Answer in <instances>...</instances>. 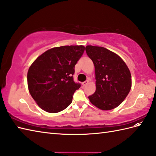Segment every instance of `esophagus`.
<instances>
[{"instance_id":"1","label":"esophagus","mask_w":156,"mask_h":156,"mask_svg":"<svg viewBox=\"0 0 156 156\" xmlns=\"http://www.w3.org/2000/svg\"><path fill=\"white\" fill-rule=\"evenodd\" d=\"M88 83H89V80H86V81L82 82V86H83V87H85V86H87Z\"/></svg>"}]
</instances>
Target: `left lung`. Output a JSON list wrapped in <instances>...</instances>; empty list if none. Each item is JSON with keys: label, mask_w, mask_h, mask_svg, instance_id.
Wrapping results in <instances>:
<instances>
[{"label": "left lung", "mask_w": 156, "mask_h": 156, "mask_svg": "<svg viewBox=\"0 0 156 156\" xmlns=\"http://www.w3.org/2000/svg\"><path fill=\"white\" fill-rule=\"evenodd\" d=\"M86 51L95 68L96 87L89 96L91 103L101 110L117 107L131 88V76L124 61L115 53L102 47L87 45Z\"/></svg>", "instance_id": "left-lung-1"}]
</instances>
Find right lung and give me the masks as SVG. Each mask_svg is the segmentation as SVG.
Listing matches in <instances>:
<instances>
[{
    "instance_id": "1",
    "label": "right lung",
    "mask_w": 156,
    "mask_h": 156,
    "mask_svg": "<svg viewBox=\"0 0 156 156\" xmlns=\"http://www.w3.org/2000/svg\"><path fill=\"white\" fill-rule=\"evenodd\" d=\"M83 45H65L49 49L35 59L27 73L29 90L39 107L46 112H60L72 103L80 88L73 75L83 54Z\"/></svg>"
}]
</instances>
